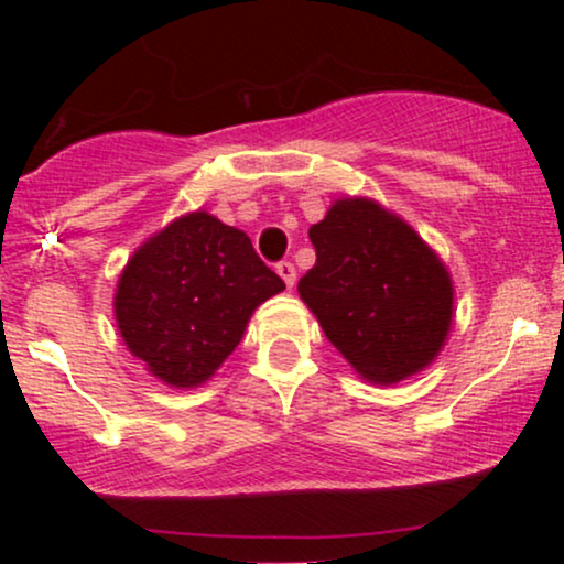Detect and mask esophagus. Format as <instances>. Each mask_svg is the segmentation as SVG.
<instances>
[{
	"label": "esophagus",
	"instance_id": "34e87169",
	"mask_svg": "<svg viewBox=\"0 0 564 564\" xmlns=\"http://www.w3.org/2000/svg\"><path fill=\"white\" fill-rule=\"evenodd\" d=\"M275 270H278V275L283 278V283H286L289 289L294 286V283H296V270H294V264H291V262H278Z\"/></svg>",
	"mask_w": 564,
	"mask_h": 564
}]
</instances>
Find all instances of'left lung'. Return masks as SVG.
<instances>
[{
    "label": "left lung",
    "instance_id": "obj_1",
    "mask_svg": "<svg viewBox=\"0 0 564 564\" xmlns=\"http://www.w3.org/2000/svg\"><path fill=\"white\" fill-rule=\"evenodd\" d=\"M310 241L318 260L296 291L360 377L398 384L437 358L453 323V283L405 219L371 198H339Z\"/></svg>",
    "mask_w": 564,
    "mask_h": 564
}]
</instances>
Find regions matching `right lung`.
Returning <instances> with one entry per match:
<instances>
[{"mask_svg": "<svg viewBox=\"0 0 564 564\" xmlns=\"http://www.w3.org/2000/svg\"><path fill=\"white\" fill-rule=\"evenodd\" d=\"M283 289L243 230L191 212L134 251L113 313L129 352L156 379L191 390L215 377L251 313Z\"/></svg>", "mask_w": 564, "mask_h": 564, "instance_id": "1", "label": "right lung"}]
</instances>
